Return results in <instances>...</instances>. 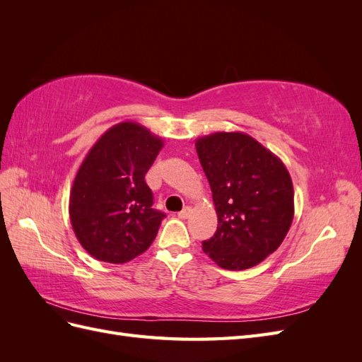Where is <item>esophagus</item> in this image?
<instances>
[{
    "instance_id": "1",
    "label": "esophagus",
    "mask_w": 362,
    "mask_h": 362,
    "mask_svg": "<svg viewBox=\"0 0 362 362\" xmlns=\"http://www.w3.org/2000/svg\"><path fill=\"white\" fill-rule=\"evenodd\" d=\"M190 214H192V208H190V206H185L182 211L178 213V217H180V218H189Z\"/></svg>"
}]
</instances>
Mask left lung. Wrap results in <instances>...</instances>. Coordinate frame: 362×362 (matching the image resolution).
Listing matches in <instances>:
<instances>
[{
  "label": "left lung",
  "mask_w": 362,
  "mask_h": 362,
  "mask_svg": "<svg viewBox=\"0 0 362 362\" xmlns=\"http://www.w3.org/2000/svg\"><path fill=\"white\" fill-rule=\"evenodd\" d=\"M213 192L216 234L202 249L218 267L250 269L275 252L294 216V190L284 163L245 133H214L196 140Z\"/></svg>",
  "instance_id": "obj_1"
}]
</instances>
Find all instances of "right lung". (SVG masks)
Returning <instances> with one entry per match:
<instances>
[{
	"instance_id": "add662e5",
	"label": "right lung",
	"mask_w": 362,
	"mask_h": 362,
	"mask_svg": "<svg viewBox=\"0 0 362 362\" xmlns=\"http://www.w3.org/2000/svg\"><path fill=\"white\" fill-rule=\"evenodd\" d=\"M163 140L136 122H120L98 139L75 175L69 217L80 245L112 264L139 257L152 245L164 213L145 175Z\"/></svg>"
}]
</instances>
